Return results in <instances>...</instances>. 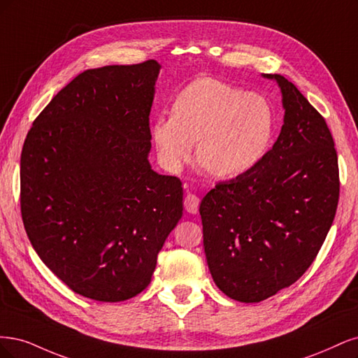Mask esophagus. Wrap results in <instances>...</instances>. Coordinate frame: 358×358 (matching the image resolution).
I'll list each match as a JSON object with an SVG mask.
<instances>
[{
	"mask_svg": "<svg viewBox=\"0 0 358 358\" xmlns=\"http://www.w3.org/2000/svg\"><path fill=\"white\" fill-rule=\"evenodd\" d=\"M201 199L193 193H187L186 198H184V208L189 214H198Z\"/></svg>",
	"mask_w": 358,
	"mask_h": 358,
	"instance_id": "esophagus-1",
	"label": "esophagus"
}]
</instances>
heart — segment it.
Returning <instances> with one entry per match:
<instances>
[{
    "mask_svg": "<svg viewBox=\"0 0 358 358\" xmlns=\"http://www.w3.org/2000/svg\"><path fill=\"white\" fill-rule=\"evenodd\" d=\"M275 131V113L263 95L203 77L184 87L172 116L152 126L157 156L172 172L190 162L198 143L199 165L214 177L244 176L268 153Z\"/></svg>",
    "mask_w": 358,
    "mask_h": 358,
    "instance_id": "b5f03b06",
    "label": "heart"
}]
</instances>
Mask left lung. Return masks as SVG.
Segmentation results:
<instances>
[{
    "label": "left lung",
    "mask_w": 358,
    "mask_h": 358,
    "mask_svg": "<svg viewBox=\"0 0 358 358\" xmlns=\"http://www.w3.org/2000/svg\"><path fill=\"white\" fill-rule=\"evenodd\" d=\"M284 124L260 164L220 181L199 213L215 285L238 302H260L294 284L318 255L339 201V166L324 117L280 74Z\"/></svg>",
    "instance_id": "obj_1"
}]
</instances>
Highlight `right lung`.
Returning <instances> with one entry per match:
<instances>
[{
  "label": "right lung",
  "mask_w": 358,
  "mask_h": 358,
  "mask_svg": "<svg viewBox=\"0 0 358 358\" xmlns=\"http://www.w3.org/2000/svg\"><path fill=\"white\" fill-rule=\"evenodd\" d=\"M159 71L150 59L78 74L34 120L22 150L31 244L57 278L94 301L140 294L182 215L180 178L148 162Z\"/></svg>",
  "instance_id": "obj_1"
}]
</instances>
